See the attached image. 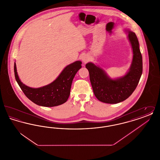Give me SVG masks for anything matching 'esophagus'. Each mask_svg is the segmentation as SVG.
<instances>
[{"mask_svg": "<svg viewBox=\"0 0 160 160\" xmlns=\"http://www.w3.org/2000/svg\"><path fill=\"white\" fill-rule=\"evenodd\" d=\"M82 61L84 63H86L88 61H89V57L87 55H84L82 57Z\"/></svg>", "mask_w": 160, "mask_h": 160, "instance_id": "1", "label": "esophagus"}]
</instances>
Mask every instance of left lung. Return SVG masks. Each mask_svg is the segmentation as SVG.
<instances>
[{
	"mask_svg": "<svg viewBox=\"0 0 160 160\" xmlns=\"http://www.w3.org/2000/svg\"><path fill=\"white\" fill-rule=\"evenodd\" d=\"M125 31L128 32V39L133 54L131 66L125 75L113 79L98 65L92 62L86 65L94 95L102 102L117 104L127 99L136 89L142 74V56L137 36L129 29Z\"/></svg>",
	"mask_w": 160,
	"mask_h": 160,
	"instance_id": "left-lung-1",
	"label": "left lung"
}]
</instances>
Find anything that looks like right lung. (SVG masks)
Returning a JSON list of instances; mask_svg holds the SVG:
<instances>
[{"label": "right lung", "instance_id": "obj_1", "mask_svg": "<svg viewBox=\"0 0 160 160\" xmlns=\"http://www.w3.org/2000/svg\"><path fill=\"white\" fill-rule=\"evenodd\" d=\"M82 63L81 61H76L67 65L51 83L41 88H32L21 82L14 62L15 80L25 95L35 104L43 107L58 106L68 99L73 78L82 68Z\"/></svg>", "mask_w": 160, "mask_h": 160}]
</instances>
